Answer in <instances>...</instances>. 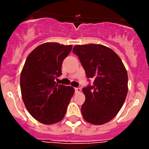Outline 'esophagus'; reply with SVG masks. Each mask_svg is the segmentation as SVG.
Segmentation results:
<instances>
[{"instance_id":"34e87169","label":"esophagus","mask_w":149,"mask_h":149,"mask_svg":"<svg viewBox=\"0 0 149 149\" xmlns=\"http://www.w3.org/2000/svg\"><path fill=\"white\" fill-rule=\"evenodd\" d=\"M81 91V89L80 88H75V92L76 93H80Z\"/></svg>"}]
</instances>
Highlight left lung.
<instances>
[{
    "instance_id": "left-lung-1",
    "label": "left lung",
    "mask_w": 149,
    "mask_h": 149,
    "mask_svg": "<svg viewBox=\"0 0 149 149\" xmlns=\"http://www.w3.org/2000/svg\"><path fill=\"white\" fill-rule=\"evenodd\" d=\"M93 85L83 88L86 100L81 106L84 119L102 125L113 119L127 93V73L120 57L102 45H76L73 49Z\"/></svg>"
}]
</instances>
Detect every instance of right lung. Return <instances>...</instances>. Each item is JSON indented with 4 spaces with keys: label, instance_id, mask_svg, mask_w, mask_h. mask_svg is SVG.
Returning a JSON list of instances; mask_svg holds the SVG:
<instances>
[{
    "label": "right lung",
    "instance_id": "1",
    "mask_svg": "<svg viewBox=\"0 0 149 149\" xmlns=\"http://www.w3.org/2000/svg\"><path fill=\"white\" fill-rule=\"evenodd\" d=\"M72 45L47 42L35 48L26 60L20 77L24 103L30 115L40 123L54 124L62 120L74 94L71 86L55 81L61 73L63 60Z\"/></svg>",
    "mask_w": 149,
    "mask_h": 149
}]
</instances>
